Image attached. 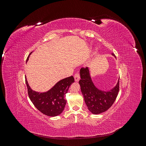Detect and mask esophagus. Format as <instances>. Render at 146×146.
<instances>
[{
	"label": "esophagus",
	"instance_id": "1",
	"mask_svg": "<svg viewBox=\"0 0 146 146\" xmlns=\"http://www.w3.org/2000/svg\"><path fill=\"white\" fill-rule=\"evenodd\" d=\"M80 74H79L78 73H76L74 75V79L76 82H78L79 80H80Z\"/></svg>",
	"mask_w": 146,
	"mask_h": 146
}]
</instances>
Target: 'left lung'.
<instances>
[{"mask_svg": "<svg viewBox=\"0 0 146 146\" xmlns=\"http://www.w3.org/2000/svg\"><path fill=\"white\" fill-rule=\"evenodd\" d=\"M113 56L114 55L112 54ZM81 79L79 81L81 91L88 110L94 114L105 112L111 107L119 90V79L117 83L109 91L98 89L92 82L88 67L82 68L80 71Z\"/></svg>", "mask_w": 146, "mask_h": 146, "instance_id": "8db88e82", "label": "left lung"}]
</instances>
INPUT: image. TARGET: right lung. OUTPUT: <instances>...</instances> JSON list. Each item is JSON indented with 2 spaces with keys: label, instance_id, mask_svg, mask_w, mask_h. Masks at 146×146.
<instances>
[{
  "label": "right lung",
  "instance_id": "1",
  "mask_svg": "<svg viewBox=\"0 0 146 146\" xmlns=\"http://www.w3.org/2000/svg\"><path fill=\"white\" fill-rule=\"evenodd\" d=\"M31 54L32 52L30 55ZM29 58V56L27 61ZM74 82L73 76H70L57 82L48 91L39 92L31 89L25 77V83L30 100L39 111L45 115L52 117L58 116L63 112L66 104L65 95L68 92L69 86Z\"/></svg>",
  "mask_w": 146,
  "mask_h": 146
}]
</instances>
